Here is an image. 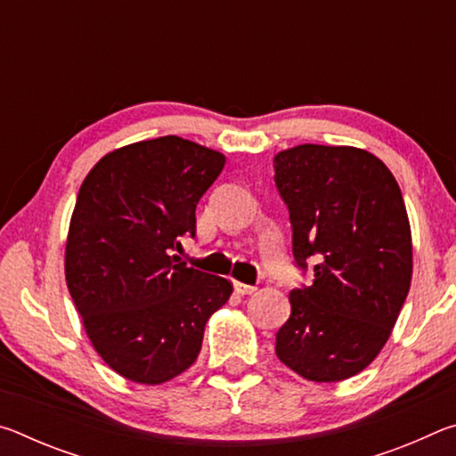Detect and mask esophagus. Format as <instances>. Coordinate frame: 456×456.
<instances>
[{
	"label": "esophagus",
	"mask_w": 456,
	"mask_h": 456,
	"mask_svg": "<svg viewBox=\"0 0 456 456\" xmlns=\"http://www.w3.org/2000/svg\"><path fill=\"white\" fill-rule=\"evenodd\" d=\"M256 289H257L256 285H247V283H241V281H235V291L241 293V296H249V293H253Z\"/></svg>",
	"instance_id": "1"
}]
</instances>
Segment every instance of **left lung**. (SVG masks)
Listing matches in <instances>:
<instances>
[{
	"label": "left lung",
	"mask_w": 456,
	"mask_h": 456,
	"mask_svg": "<svg viewBox=\"0 0 456 456\" xmlns=\"http://www.w3.org/2000/svg\"><path fill=\"white\" fill-rule=\"evenodd\" d=\"M291 253L310 285L291 289L275 354L312 382L364 370L411 289L412 239L403 192L380 159L354 146L299 144L273 159Z\"/></svg>",
	"instance_id": "left-lung-1"
}]
</instances>
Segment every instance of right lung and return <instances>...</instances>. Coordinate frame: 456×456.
Instances as JSON below:
<instances>
[{
    "instance_id": "add662e5",
    "label": "right lung",
    "mask_w": 456,
    "mask_h": 456,
    "mask_svg": "<svg viewBox=\"0 0 456 456\" xmlns=\"http://www.w3.org/2000/svg\"><path fill=\"white\" fill-rule=\"evenodd\" d=\"M221 152L179 136L108 152L84 179L66 243V283L94 350L120 376L163 384L197 360L205 323L233 291L189 267L199 199Z\"/></svg>"
}]
</instances>
